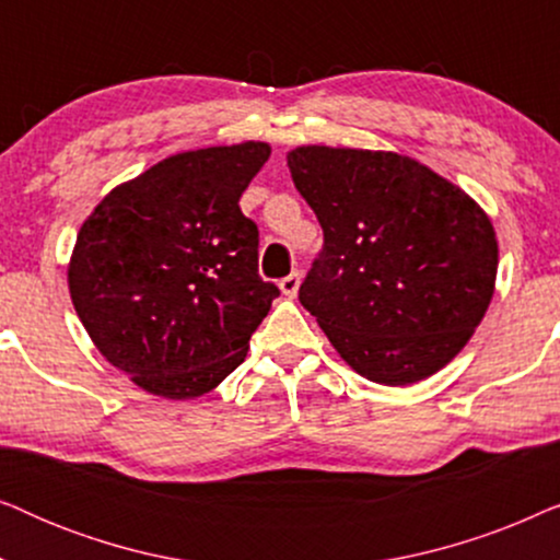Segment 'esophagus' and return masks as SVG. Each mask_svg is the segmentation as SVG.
<instances>
[{
    "label": "esophagus",
    "mask_w": 560,
    "mask_h": 560,
    "mask_svg": "<svg viewBox=\"0 0 560 560\" xmlns=\"http://www.w3.org/2000/svg\"><path fill=\"white\" fill-rule=\"evenodd\" d=\"M298 288H301V272H290L288 278H282L280 280V290H282V295H288V298H295L298 295Z\"/></svg>",
    "instance_id": "esophagus-1"
}]
</instances>
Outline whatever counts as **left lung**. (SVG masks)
<instances>
[{"label":"left lung","mask_w":560,"mask_h":560,"mask_svg":"<svg viewBox=\"0 0 560 560\" xmlns=\"http://www.w3.org/2000/svg\"><path fill=\"white\" fill-rule=\"evenodd\" d=\"M295 188L324 229L303 308L357 374L389 387L443 370L494 295V226L469 194L408 155L303 144Z\"/></svg>","instance_id":"obj_1"}]
</instances>
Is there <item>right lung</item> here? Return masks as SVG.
Instances as JSON below:
<instances>
[{"instance_id":"1","label":"right lung","mask_w":560,"mask_h":560,"mask_svg":"<svg viewBox=\"0 0 560 560\" xmlns=\"http://www.w3.org/2000/svg\"><path fill=\"white\" fill-rule=\"evenodd\" d=\"M267 142L178 152L119 183L89 213L68 290L94 347L144 393L194 400L244 362L280 290L257 272L240 209Z\"/></svg>"}]
</instances>
